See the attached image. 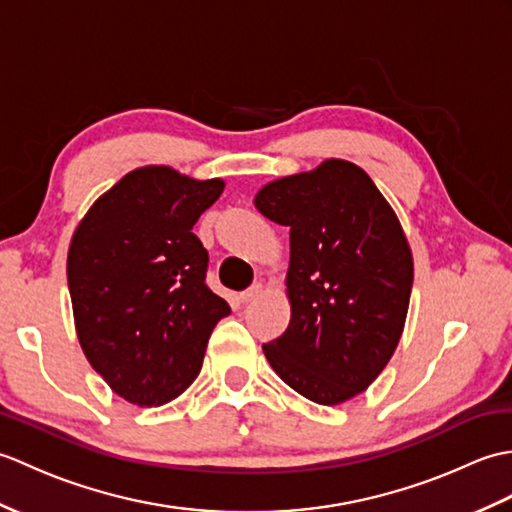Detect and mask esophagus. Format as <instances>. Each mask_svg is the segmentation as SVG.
Masks as SVG:
<instances>
[{"mask_svg":"<svg viewBox=\"0 0 512 512\" xmlns=\"http://www.w3.org/2000/svg\"><path fill=\"white\" fill-rule=\"evenodd\" d=\"M262 290H264V286H262V284H253V286H250L248 290H244L242 295H239V299H242L244 303H248V301H255L259 295H262Z\"/></svg>","mask_w":512,"mask_h":512,"instance_id":"obj_1","label":"esophagus"}]
</instances>
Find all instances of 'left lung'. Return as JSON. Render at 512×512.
<instances>
[{
    "label": "left lung",
    "mask_w": 512,
    "mask_h": 512,
    "mask_svg": "<svg viewBox=\"0 0 512 512\" xmlns=\"http://www.w3.org/2000/svg\"><path fill=\"white\" fill-rule=\"evenodd\" d=\"M255 206L290 226L292 317L264 354L279 378L319 405L374 383L400 341L413 259L396 213L345 160L266 184Z\"/></svg>",
    "instance_id": "1"
}]
</instances>
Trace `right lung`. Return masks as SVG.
<instances>
[{
  "label": "right lung",
  "mask_w": 512,
  "mask_h": 512,
  "mask_svg": "<svg viewBox=\"0 0 512 512\" xmlns=\"http://www.w3.org/2000/svg\"><path fill=\"white\" fill-rule=\"evenodd\" d=\"M224 191L169 167H143L94 202L74 231L68 286L90 365L138 407L178 398L202 369L231 306L206 286L195 222Z\"/></svg>",
  "instance_id": "obj_1"
}]
</instances>
